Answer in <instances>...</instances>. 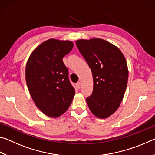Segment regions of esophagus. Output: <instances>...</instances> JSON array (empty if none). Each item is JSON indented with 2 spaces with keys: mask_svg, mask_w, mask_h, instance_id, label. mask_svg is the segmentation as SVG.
<instances>
[{
  "mask_svg": "<svg viewBox=\"0 0 155 155\" xmlns=\"http://www.w3.org/2000/svg\"><path fill=\"white\" fill-rule=\"evenodd\" d=\"M76 85H77V87L78 89H80L81 86V83L80 82V81H78V82L77 83V84H76Z\"/></svg>",
  "mask_w": 155,
  "mask_h": 155,
  "instance_id": "34e87169",
  "label": "esophagus"
}]
</instances>
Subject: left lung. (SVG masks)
<instances>
[{
    "instance_id": "obj_1",
    "label": "left lung",
    "mask_w": 155,
    "mask_h": 155,
    "mask_svg": "<svg viewBox=\"0 0 155 155\" xmlns=\"http://www.w3.org/2000/svg\"><path fill=\"white\" fill-rule=\"evenodd\" d=\"M78 50L91 68L92 94L86 98L89 108L99 118H107L118 109L127 85V61L116 46L102 39L77 41Z\"/></svg>"
}]
</instances>
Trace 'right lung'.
I'll return each instance as SVG.
<instances>
[{
  "instance_id": "obj_1",
  "label": "right lung",
  "mask_w": 155,
  "mask_h": 155,
  "mask_svg": "<svg viewBox=\"0 0 155 155\" xmlns=\"http://www.w3.org/2000/svg\"><path fill=\"white\" fill-rule=\"evenodd\" d=\"M73 43L51 39L37 47L26 65V81L34 103L44 114L59 117L67 111L75 94L63 57Z\"/></svg>"
}]
</instances>
